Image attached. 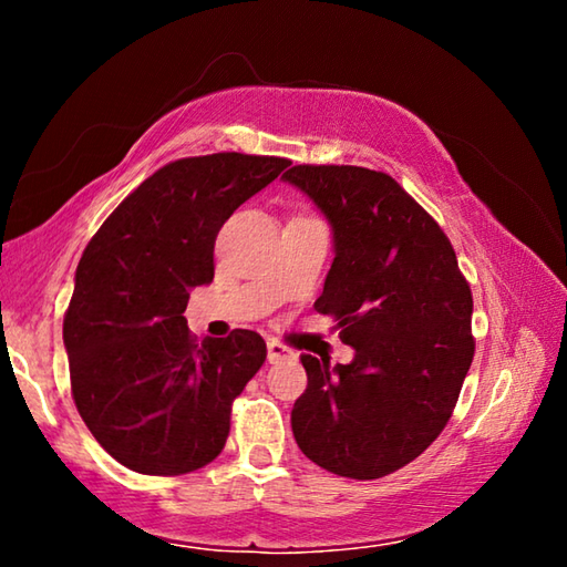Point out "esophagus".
I'll list each match as a JSON object with an SVG mask.
<instances>
[{
  "mask_svg": "<svg viewBox=\"0 0 567 567\" xmlns=\"http://www.w3.org/2000/svg\"><path fill=\"white\" fill-rule=\"evenodd\" d=\"M290 358H295V352H292L290 348H287V344L277 342V340L267 342V360H270V362H280V360H290Z\"/></svg>",
  "mask_w": 567,
  "mask_h": 567,
  "instance_id": "obj_1",
  "label": "esophagus"
}]
</instances>
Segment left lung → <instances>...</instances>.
<instances>
[{"label": "left lung", "mask_w": 567, "mask_h": 567, "mask_svg": "<svg viewBox=\"0 0 567 567\" xmlns=\"http://www.w3.org/2000/svg\"><path fill=\"white\" fill-rule=\"evenodd\" d=\"M330 219L334 260L315 310L354 348L350 364L302 354L292 408L302 453L378 480L443 433L475 354L473 295L440 225L385 172L295 165L282 175Z\"/></svg>", "instance_id": "8db88e82"}]
</instances>
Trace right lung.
Here are the masks:
<instances>
[{
	"mask_svg": "<svg viewBox=\"0 0 567 567\" xmlns=\"http://www.w3.org/2000/svg\"><path fill=\"white\" fill-rule=\"evenodd\" d=\"M287 165L243 152L169 162L84 247L64 312L72 398L134 473L185 475L223 453L267 344L252 330L199 342L185 320L189 287L213 282L217 233Z\"/></svg>",
	"mask_w": 567,
	"mask_h": 567,
	"instance_id": "right-lung-1",
	"label": "right lung"
}]
</instances>
